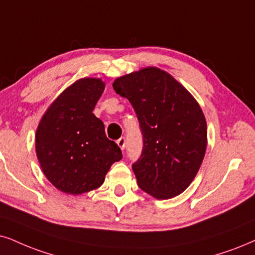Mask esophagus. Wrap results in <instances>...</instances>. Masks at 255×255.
I'll use <instances>...</instances> for the list:
<instances>
[{
    "instance_id": "1",
    "label": "esophagus",
    "mask_w": 255,
    "mask_h": 255,
    "mask_svg": "<svg viewBox=\"0 0 255 255\" xmlns=\"http://www.w3.org/2000/svg\"><path fill=\"white\" fill-rule=\"evenodd\" d=\"M117 143H118V146L121 148V149H125V147H126V138L125 137H120L117 141Z\"/></svg>"
}]
</instances>
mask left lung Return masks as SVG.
Returning a JSON list of instances; mask_svg holds the SVG:
<instances>
[{"label": "left lung", "mask_w": 255, "mask_h": 255, "mask_svg": "<svg viewBox=\"0 0 255 255\" xmlns=\"http://www.w3.org/2000/svg\"><path fill=\"white\" fill-rule=\"evenodd\" d=\"M113 88L129 100L143 135L142 154L133 165L138 187L159 200L181 194L207 147V124L198 101L156 67L118 77Z\"/></svg>", "instance_id": "obj_1"}]
</instances>
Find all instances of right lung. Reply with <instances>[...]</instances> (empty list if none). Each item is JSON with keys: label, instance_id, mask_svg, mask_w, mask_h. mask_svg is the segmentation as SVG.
Instances as JSON below:
<instances>
[{"label": "right lung", "instance_id": "right-lung-1", "mask_svg": "<svg viewBox=\"0 0 255 255\" xmlns=\"http://www.w3.org/2000/svg\"><path fill=\"white\" fill-rule=\"evenodd\" d=\"M106 83L83 77L54 100L38 122L35 150L46 178L66 194L99 188L121 149L106 136L104 122L93 114Z\"/></svg>", "mask_w": 255, "mask_h": 255}]
</instances>
